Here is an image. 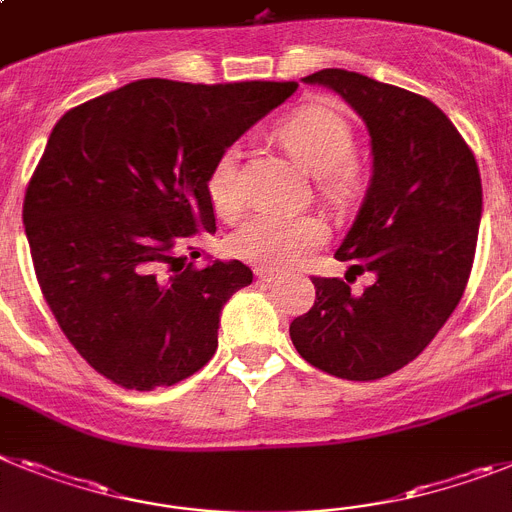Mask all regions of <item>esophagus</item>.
Masks as SVG:
<instances>
[{"label": "esophagus", "instance_id": "obj_1", "mask_svg": "<svg viewBox=\"0 0 512 512\" xmlns=\"http://www.w3.org/2000/svg\"><path fill=\"white\" fill-rule=\"evenodd\" d=\"M253 272H256V277H259L261 282H274V279L279 277V272H274L272 266H256Z\"/></svg>", "mask_w": 512, "mask_h": 512}]
</instances>
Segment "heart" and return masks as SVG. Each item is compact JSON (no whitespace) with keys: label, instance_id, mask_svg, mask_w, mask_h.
Wrapping results in <instances>:
<instances>
[{"label":"heart","instance_id":"1","mask_svg":"<svg viewBox=\"0 0 512 512\" xmlns=\"http://www.w3.org/2000/svg\"><path fill=\"white\" fill-rule=\"evenodd\" d=\"M277 137L308 173L318 176V189L326 199L344 204L355 196V131L344 113L323 103H308L282 121ZM207 191L214 212L225 220H235L243 212L238 147H230L217 157ZM326 238L329 225L316 214H256L235 230L227 246L233 256L251 264L290 266L323 246Z\"/></svg>","mask_w":512,"mask_h":512}]
</instances>
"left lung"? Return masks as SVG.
I'll list each match as a JSON object with an SVG mask.
<instances>
[{
    "instance_id": "1",
    "label": "left lung",
    "mask_w": 512,
    "mask_h": 512,
    "mask_svg": "<svg viewBox=\"0 0 512 512\" xmlns=\"http://www.w3.org/2000/svg\"><path fill=\"white\" fill-rule=\"evenodd\" d=\"M342 95L370 131L373 178L336 259L347 282L313 277L316 303L290 323L305 362L347 381L396 373L435 339L469 282L482 220L474 152L432 100L347 69L303 77ZM373 271L362 293L352 273Z\"/></svg>"
}]
</instances>
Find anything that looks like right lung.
<instances>
[{
  "label": "right lung",
  "mask_w": 512,
  "mask_h": 512,
  "mask_svg": "<svg viewBox=\"0 0 512 512\" xmlns=\"http://www.w3.org/2000/svg\"><path fill=\"white\" fill-rule=\"evenodd\" d=\"M295 90L155 77L56 121L23 225L48 308L103 378L152 391L212 360L222 305L253 272L240 261L196 269L181 248L217 230L207 191L217 157Z\"/></svg>",
  "instance_id": "obj_1"
}]
</instances>
